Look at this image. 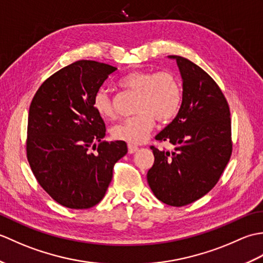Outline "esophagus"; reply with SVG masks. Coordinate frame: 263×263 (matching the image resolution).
Segmentation results:
<instances>
[{
  "label": "esophagus",
  "instance_id": "34e87169",
  "mask_svg": "<svg viewBox=\"0 0 263 263\" xmlns=\"http://www.w3.org/2000/svg\"><path fill=\"white\" fill-rule=\"evenodd\" d=\"M127 149H128V154H135L136 152H138L139 148L137 146H133V144H128Z\"/></svg>",
  "mask_w": 263,
  "mask_h": 263
}]
</instances>
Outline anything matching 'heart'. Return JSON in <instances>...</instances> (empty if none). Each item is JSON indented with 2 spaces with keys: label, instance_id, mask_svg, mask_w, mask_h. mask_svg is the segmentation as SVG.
Returning <instances> with one entry per match:
<instances>
[{
  "label": "heart",
  "instance_id": "b5f03b06",
  "mask_svg": "<svg viewBox=\"0 0 263 263\" xmlns=\"http://www.w3.org/2000/svg\"><path fill=\"white\" fill-rule=\"evenodd\" d=\"M120 86L138 92V113L116 124L111 135L117 140L141 143L155 125V120L167 122L174 117L182 105V86L177 77L168 71L152 73L133 71L120 80ZM93 108L104 120L115 116L107 92L99 90L93 98Z\"/></svg>",
  "mask_w": 263,
  "mask_h": 263
}]
</instances>
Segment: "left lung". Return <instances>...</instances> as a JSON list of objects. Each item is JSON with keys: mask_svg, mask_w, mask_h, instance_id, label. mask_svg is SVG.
I'll use <instances>...</instances> for the list:
<instances>
[{"mask_svg": "<svg viewBox=\"0 0 263 263\" xmlns=\"http://www.w3.org/2000/svg\"><path fill=\"white\" fill-rule=\"evenodd\" d=\"M176 61L183 87L181 108L156 140L175 146L173 152L153 150L155 163L147 181L155 197L182 206L202 198L216 185L232 155L231 113L214 79L191 61Z\"/></svg>", "mask_w": 263, "mask_h": 263, "instance_id": "8db88e82", "label": "left lung"}]
</instances>
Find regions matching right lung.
I'll use <instances>...</instances> for the list:
<instances>
[{
	"mask_svg": "<svg viewBox=\"0 0 263 263\" xmlns=\"http://www.w3.org/2000/svg\"><path fill=\"white\" fill-rule=\"evenodd\" d=\"M115 70L96 61H77L49 77L30 104L28 161L41 186L66 208L97 204L115 163L127 153L124 141H103L105 123L93 108L95 95Z\"/></svg>",
	"mask_w": 263,
	"mask_h": 263,
	"instance_id": "right-lung-1",
	"label": "right lung"
}]
</instances>
